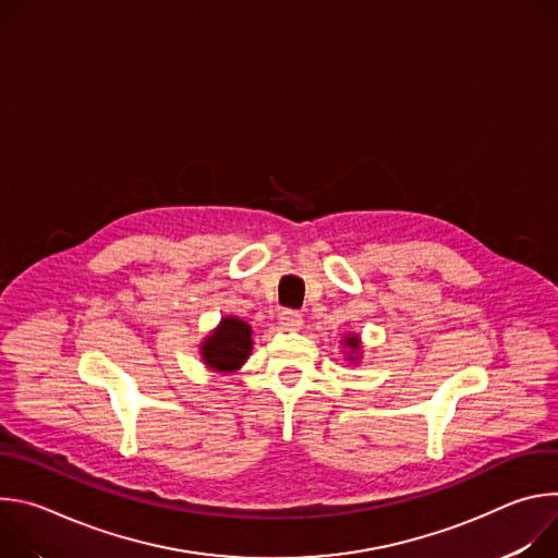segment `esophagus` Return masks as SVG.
I'll use <instances>...</instances> for the list:
<instances>
[{
    "label": "esophagus",
    "instance_id": "1",
    "mask_svg": "<svg viewBox=\"0 0 558 558\" xmlns=\"http://www.w3.org/2000/svg\"><path fill=\"white\" fill-rule=\"evenodd\" d=\"M278 320L284 331H298L302 327V315L295 308H282L278 313Z\"/></svg>",
    "mask_w": 558,
    "mask_h": 558
}]
</instances>
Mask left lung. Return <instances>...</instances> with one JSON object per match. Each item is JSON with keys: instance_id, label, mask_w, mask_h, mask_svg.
<instances>
[{"instance_id": "1", "label": "left lung", "mask_w": 558, "mask_h": 558, "mask_svg": "<svg viewBox=\"0 0 558 558\" xmlns=\"http://www.w3.org/2000/svg\"><path fill=\"white\" fill-rule=\"evenodd\" d=\"M347 344H349V347H351V349H357V344H360V340H357V338H349V340H347Z\"/></svg>"}]
</instances>
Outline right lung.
Masks as SVG:
<instances>
[{"label": "right lung", "mask_w": 558, "mask_h": 558, "mask_svg": "<svg viewBox=\"0 0 558 558\" xmlns=\"http://www.w3.org/2000/svg\"><path fill=\"white\" fill-rule=\"evenodd\" d=\"M252 351V329L238 317H225L220 327L205 340L203 360L216 371H235Z\"/></svg>", "instance_id": "right-lung-1"}]
</instances>
